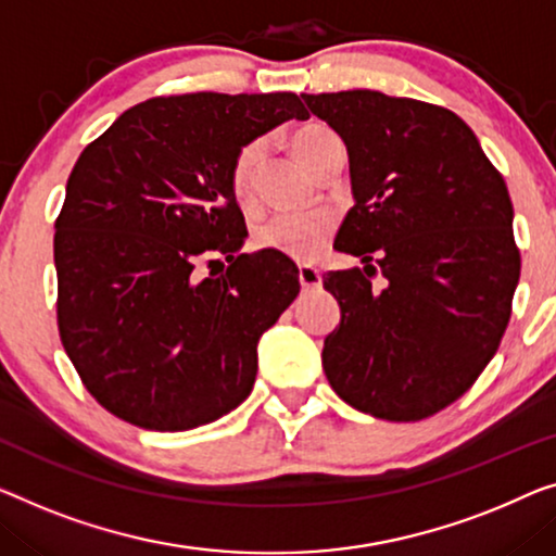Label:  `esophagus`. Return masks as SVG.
I'll return each mask as SVG.
<instances>
[{
    "label": "esophagus",
    "mask_w": 556,
    "mask_h": 556,
    "mask_svg": "<svg viewBox=\"0 0 556 556\" xmlns=\"http://www.w3.org/2000/svg\"><path fill=\"white\" fill-rule=\"evenodd\" d=\"M300 285L304 289H317L321 285L319 269L312 267V264H300Z\"/></svg>",
    "instance_id": "esophagus-1"
}]
</instances>
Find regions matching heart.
Here are the masks:
<instances>
[{
	"mask_svg": "<svg viewBox=\"0 0 556 556\" xmlns=\"http://www.w3.org/2000/svg\"><path fill=\"white\" fill-rule=\"evenodd\" d=\"M337 135L325 124H304L292 135V147L300 160L312 169V164L317 162V156L327 142H331ZM264 154V139H252L250 144L239 149L235 162H231V189H235L237 199L252 197L254 174L260 167ZM334 229V217L331 212H279L271 214L254 229V244L260 250L281 252L292 260H314L321 252V247L327 244V239Z\"/></svg>",
	"mask_w": 556,
	"mask_h": 556,
	"instance_id": "obj_1",
	"label": "heart"
}]
</instances>
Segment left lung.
Returning a JSON list of instances; mask_svg holds the SVG:
<instances>
[{
    "label": "left lung",
    "instance_id": "1",
    "mask_svg": "<svg viewBox=\"0 0 556 556\" xmlns=\"http://www.w3.org/2000/svg\"><path fill=\"white\" fill-rule=\"evenodd\" d=\"M342 137L354 206L327 271L342 321L321 367L354 409L419 421L450 407L500 350L519 281L511 199L467 124L371 89L302 94Z\"/></svg>",
    "mask_w": 556,
    "mask_h": 556
}]
</instances>
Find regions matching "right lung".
Returning <instances> with one entry per match:
<instances>
[{
  "label": "right lung",
  "instance_id": "add662e5",
  "mask_svg": "<svg viewBox=\"0 0 556 556\" xmlns=\"http://www.w3.org/2000/svg\"><path fill=\"white\" fill-rule=\"evenodd\" d=\"M294 117L309 114L292 92L154 97L79 154L54 222L56 325L114 417L185 432L250 396L256 342L300 294V269L239 252L229 174L239 149Z\"/></svg>",
  "mask_w": 556,
  "mask_h": 556
}]
</instances>
